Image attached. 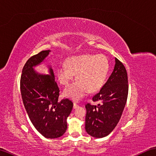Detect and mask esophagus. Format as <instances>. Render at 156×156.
<instances>
[{"instance_id": "esophagus-1", "label": "esophagus", "mask_w": 156, "mask_h": 156, "mask_svg": "<svg viewBox=\"0 0 156 156\" xmlns=\"http://www.w3.org/2000/svg\"><path fill=\"white\" fill-rule=\"evenodd\" d=\"M79 107V106L76 103V102H74V106H73V108H78Z\"/></svg>"}]
</instances>
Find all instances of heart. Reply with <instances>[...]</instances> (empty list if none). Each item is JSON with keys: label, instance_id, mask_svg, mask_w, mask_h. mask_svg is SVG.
<instances>
[{"label": "heart", "instance_id": "obj_1", "mask_svg": "<svg viewBox=\"0 0 156 156\" xmlns=\"http://www.w3.org/2000/svg\"><path fill=\"white\" fill-rule=\"evenodd\" d=\"M108 61L104 55L86 54L74 56L57 69V77L62 85L67 86L76 75V81L66 88L65 97L78 101L89 92L102 88L108 71Z\"/></svg>", "mask_w": 156, "mask_h": 156}]
</instances>
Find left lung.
<instances>
[{
  "label": "left lung",
  "instance_id": "obj_1",
  "mask_svg": "<svg viewBox=\"0 0 156 156\" xmlns=\"http://www.w3.org/2000/svg\"><path fill=\"white\" fill-rule=\"evenodd\" d=\"M127 70L122 63L115 58V65L110 77L97 94L92 97L97 106L86 105L85 129L92 137L107 136L120 120L128 96Z\"/></svg>",
  "mask_w": 156,
  "mask_h": 156
}]
</instances>
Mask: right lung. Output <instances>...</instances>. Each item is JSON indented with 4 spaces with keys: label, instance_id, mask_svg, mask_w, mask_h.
<instances>
[{
    "label": "right lung",
    "instance_id": "1",
    "mask_svg": "<svg viewBox=\"0 0 156 156\" xmlns=\"http://www.w3.org/2000/svg\"><path fill=\"white\" fill-rule=\"evenodd\" d=\"M50 50L41 51L31 56L23 68L20 80L21 97L28 116L35 129L46 138L62 136L67 129V118L73 103L69 99L58 101L59 89L54 74H40L33 67L39 65Z\"/></svg>",
    "mask_w": 156,
    "mask_h": 156
}]
</instances>
